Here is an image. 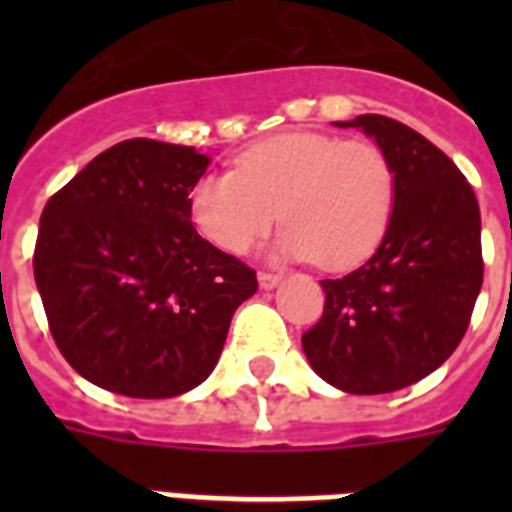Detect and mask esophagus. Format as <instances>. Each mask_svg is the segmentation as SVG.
I'll return each instance as SVG.
<instances>
[{
  "instance_id": "esophagus-1",
  "label": "esophagus",
  "mask_w": 512,
  "mask_h": 512,
  "mask_svg": "<svg viewBox=\"0 0 512 512\" xmlns=\"http://www.w3.org/2000/svg\"><path fill=\"white\" fill-rule=\"evenodd\" d=\"M257 281H260V287H263V289H273V287H279L281 276H279V273L260 271V273H257Z\"/></svg>"
}]
</instances>
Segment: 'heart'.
<instances>
[{"label":"heart","instance_id":"1","mask_svg":"<svg viewBox=\"0 0 512 512\" xmlns=\"http://www.w3.org/2000/svg\"><path fill=\"white\" fill-rule=\"evenodd\" d=\"M396 204V172L369 140L281 132L249 146L236 170L193 183V228L228 255H244L276 223L271 255L316 260L324 271L356 268L385 239Z\"/></svg>","mask_w":512,"mask_h":512}]
</instances>
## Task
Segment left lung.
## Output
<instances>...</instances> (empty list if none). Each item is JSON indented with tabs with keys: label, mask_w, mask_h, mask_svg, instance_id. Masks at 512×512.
I'll return each instance as SVG.
<instances>
[{
	"label": "left lung",
	"mask_w": 512,
	"mask_h": 512,
	"mask_svg": "<svg viewBox=\"0 0 512 512\" xmlns=\"http://www.w3.org/2000/svg\"><path fill=\"white\" fill-rule=\"evenodd\" d=\"M335 127H356L388 154L396 204L374 255L321 281L327 303L303 350L337 390L393 393L436 372L468 329L484 281L481 212L457 164L412 127L380 114Z\"/></svg>",
	"instance_id": "left-lung-1"
}]
</instances>
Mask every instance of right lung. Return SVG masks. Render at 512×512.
Instances as JSON below:
<instances>
[{
  "label": "right lung",
  "mask_w": 512,
  "mask_h": 512,
  "mask_svg": "<svg viewBox=\"0 0 512 512\" xmlns=\"http://www.w3.org/2000/svg\"><path fill=\"white\" fill-rule=\"evenodd\" d=\"M193 146L135 138L98 154L42 212L34 279L55 345L98 388L172 398L207 380L252 268L201 239Z\"/></svg>",
  "instance_id": "obj_1"
}]
</instances>
